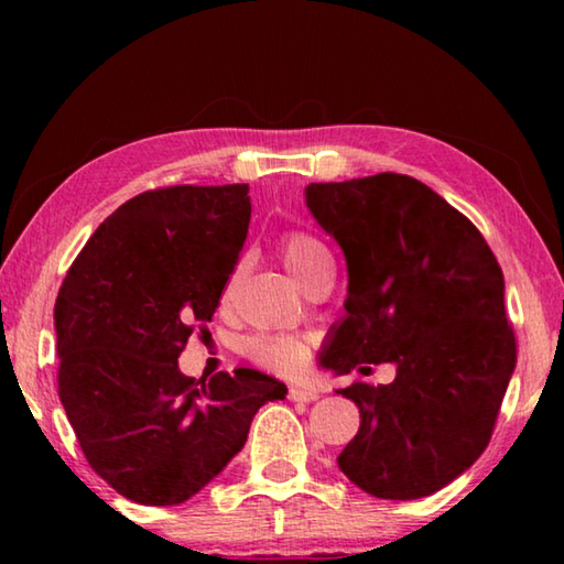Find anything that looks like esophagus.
<instances>
[{"label": "esophagus", "instance_id": "esophagus-1", "mask_svg": "<svg viewBox=\"0 0 564 564\" xmlns=\"http://www.w3.org/2000/svg\"><path fill=\"white\" fill-rule=\"evenodd\" d=\"M289 400H293V403H313V400H318V393L305 388H289Z\"/></svg>", "mask_w": 564, "mask_h": 564}]
</instances>
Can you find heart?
I'll list each match as a JSON object with an SVG mask.
<instances>
[{
	"label": "heart",
	"mask_w": 564,
	"mask_h": 564,
	"mask_svg": "<svg viewBox=\"0 0 564 564\" xmlns=\"http://www.w3.org/2000/svg\"><path fill=\"white\" fill-rule=\"evenodd\" d=\"M283 261L295 279L303 281L318 259L328 256L326 246L318 238L305 231H291L281 243ZM248 358L259 362L261 368L273 370L281 376H295L305 368L311 358V340L301 336H289V333H261L253 336L246 346Z\"/></svg>",
	"instance_id": "obj_1"
}]
</instances>
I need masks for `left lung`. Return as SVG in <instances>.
Segmentation results:
<instances>
[{
    "mask_svg": "<svg viewBox=\"0 0 564 564\" xmlns=\"http://www.w3.org/2000/svg\"><path fill=\"white\" fill-rule=\"evenodd\" d=\"M305 204L348 263L346 318L321 362L340 376L398 366L393 383L338 390L360 408L338 467L373 498H425L485 453L518 362L500 263L470 218L413 176L311 184Z\"/></svg>",
    "mask_w": 564,
    "mask_h": 564,
    "instance_id": "8db88e82",
    "label": "left lung"
}]
</instances>
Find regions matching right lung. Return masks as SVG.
Masks as SVG:
<instances>
[{"label":"right lung","instance_id":"obj_1","mask_svg":"<svg viewBox=\"0 0 564 564\" xmlns=\"http://www.w3.org/2000/svg\"><path fill=\"white\" fill-rule=\"evenodd\" d=\"M248 184L151 188L76 256L54 303L59 398L91 470L139 505H178L241 451L253 415L289 388L251 368L186 378L241 253Z\"/></svg>","mask_w":564,"mask_h":564}]
</instances>
